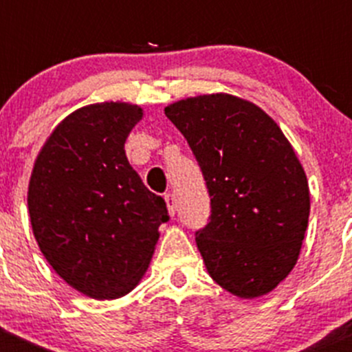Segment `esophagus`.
Here are the masks:
<instances>
[{
	"mask_svg": "<svg viewBox=\"0 0 352 352\" xmlns=\"http://www.w3.org/2000/svg\"><path fill=\"white\" fill-rule=\"evenodd\" d=\"M165 202L166 208H168L170 216L175 214V197H173V194H165Z\"/></svg>",
	"mask_w": 352,
	"mask_h": 352,
	"instance_id": "esophagus-1",
	"label": "esophagus"
}]
</instances>
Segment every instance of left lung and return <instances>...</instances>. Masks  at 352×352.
Wrapping results in <instances>:
<instances>
[{
  "mask_svg": "<svg viewBox=\"0 0 352 352\" xmlns=\"http://www.w3.org/2000/svg\"><path fill=\"white\" fill-rule=\"evenodd\" d=\"M196 156L211 197L196 243L209 276L239 298L274 289L293 271L310 216L293 146L261 107L228 94L165 107Z\"/></svg>",
  "mask_w": 352,
  "mask_h": 352,
  "instance_id": "obj_1",
  "label": "left lung"
}]
</instances>
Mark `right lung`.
Returning a JSON list of instances; mask_svg holds the SVG:
<instances>
[{"mask_svg":"<svg viewBox=\"0 0 352 352\" xmlns=\"http://www.w3.org/2000/svg\"><path fill=\"white\" fill-rule=\"evenodd\" d=\"M143 117L126 102L74 110L34 163L28 214L38 248L80 293L113 300L136 287L168 221L163 197L148 190L124 143Z\"/></svg>","mask_w":352,"mask_h":352,"instance_id":"1","label":"right lung"}]
</instances>
